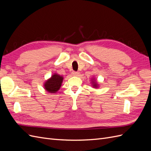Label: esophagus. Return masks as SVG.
<instances>
[{"label":"esophagus","mask_w":151,"mask_h":151,"mask_svg":"<svg viewBox=\"0 0 151 151\" xmlns=\"http://www.w3.org/2000/svg\"><path fill=\"white\" fill-rule=\"evenodd\" d=\"M79 72L73 71V72H72V75L74 76H79Z\"/></svg>","instance_id":"1"}]
</instances>
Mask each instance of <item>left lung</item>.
<instances>
[{
    "mask_svg": "<svg viewBox=\"0 0 151 151\" xmlns=\"http://www.w3.org/2000/svg\"><path fill=\"white\" fill-rule=\"evenodd\" d=\"M93 87H94V88H97V86H98V84L95 83V82H93Z\"/></svg>",
    "mask_w": 151,
    "mask_h": 151,
    "instance_id": "1",
    "label": "left lung"
}]
</instances>
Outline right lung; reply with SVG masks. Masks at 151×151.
I'll list each match as a JSON object with an SVG mask.
<instances>
[{"label": "right lung", "mask_w": 151, "mask_h": 151, "mask_svg": "<svg viewBox=\"0 0 151 151\" xmlns=\"http://www.w3.org/2000/svg\"><path fill=\"white\" fill-rule=\"evenodd\" d=\"M62 81V76L55 74L51 78L46 81L44 85L45 89L50 93H55L60 89Z\"/></svg>", "instance_id": "obj_1"}]
</instances>
